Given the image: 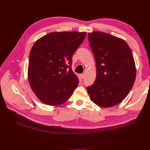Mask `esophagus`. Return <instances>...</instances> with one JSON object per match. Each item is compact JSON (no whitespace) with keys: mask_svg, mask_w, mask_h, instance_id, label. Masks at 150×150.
I'll list each match as a JSON object with an SVG mask.
<instances>
[{"mask_svg":"<svg viewBox=\"0 0 150 150\" xmlns=\"http://www.w3.org/2000/svg\"><path fill=\"white\" fill-rule=\"evenodd\" d=\"M84 77V74H80L79 75V78L81 79H83Z\"/></svg>","mask_w":150,"mask_h":150,"instance_id":"34e87169","label":"esophagus"}]
</instances>
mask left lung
Listing matches in <instances>:
<instances>
[{"label": "left lung", "mask_w": 150, "mask_h": 150, "mask_svg": "<svg viewBox=\"0 0 150 150\" xmlns=\"http://www.w3.org/2000/svg\"><path fill=\"white\" fill-rule=\"evenodd\" d=\"M96 64V78L87 90L90 99L103 108L117 105L126 97L136 78L132 51L123 39L110 34H88Z\"/></svg>", "instance_id": "1"}]
</instances>
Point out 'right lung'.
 <instances>
[{
	"mask_svg": "<svg viewBox=\"0 0 150 150\" xmlns=\"http://www.w3.org/2000/svg\"><path fill=\"white\" fill-rule=\"evenodd\" d=\"M86 33L54 32L33 45L29 54L28 80L40 101L50 106L64 103L79 84L72 70V58Z\"/></svg>",
	"mask_w": 150,
	"mask_h": 150,
	"instance_id": "1",
	"label": "right lung"
}]
</instances>
